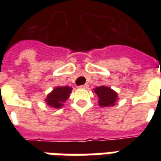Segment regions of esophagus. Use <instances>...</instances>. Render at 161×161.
<instances>
[{"label":"esophagus","mask_w":161,"mask_h":161,"mask_svg":"<svg viewBox=\"0 0 161 161\" xmlns=\"http://www.w3.org/2000/svg\"><path fill=\"white\" fill-rule=\"evenodd\" d=\"M88 86L89 85H88V83H85V84H83V85L79 86L78 88H81V89H87V88H88Z\"/></svg>","instance_id":"1"}]
</instances>
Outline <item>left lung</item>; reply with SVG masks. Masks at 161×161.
I'll return each mask as SVG.
<instances>
[{
    "mask_svg": "<svg viewBox=\"0 0 161 161\" xmlns=\"http://www.w3.org/2000/svg\"><path fill=\"white\" fill-rule=\"evenodd\" d=\"M98 98V104L101 107H111L115 105L118 100L117 93L107 86H100L93 89Z\"/></svg>",
    "mask_w": 161,
    "mask_h": 161,
    "instance_id": "8db88e82",
    "label": "left lung"
}]
</instances>
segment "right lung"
I'll list each match as a JSON object with an SVG mask.
<instances>
[{"label": "right lung", "mask_w": 161, "mask_h": 161, "mask_svg": "<svg viewBox=\"0 0 161 161\" xmlns=\"http://www.w3.org/2000/svg\"><path fill=\"white\" fill-rule=\"evenodd\" d=\"M71 93H72V88L68 86L56 87L47 96L45 102L47 105L51 106L54 108H60L63 106V103L68 100Z\"/></svg>", "instance_id": "add662e5"}]
</instances>
